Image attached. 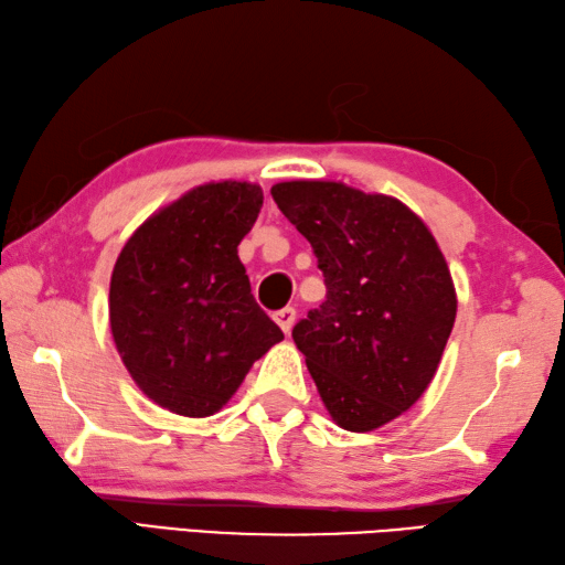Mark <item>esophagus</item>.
<instances>
[{"instance_id":"obj_1","label":"esophagus","mask_w":565,"mask_h":565,"mask_svg":"<svg viewBox=\"0 0 565 565\" xmlns=\"http://www.w3.org/2000/svg\"><path fill=\"white\" fill-rule=\"evenodd\" d=\"M273 319H275V323H278L285 333H290L292 326H295V319H297V311L292 307H285L280 311H275Z\"/></svg>"}]
</instances>
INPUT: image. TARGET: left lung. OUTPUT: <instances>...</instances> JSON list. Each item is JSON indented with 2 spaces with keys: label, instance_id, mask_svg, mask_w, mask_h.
I'll return each instance as SVG.
<instances>
[{
  "label": "left lung",
  "instance_id": "left-lung-1",
  "mask_svg": "<svg viewBox=\"0 0 565 565\" xmlns=\"http://www.w3.org/2000/svg\"><path fill=\"white\" fill-rule=\"evenodd\" d=\"M315 248L326 302L292 329L326 411L350 433L423 396L457 317L455 282L425 222L401 200L335 181L270 188Z\"/></svg>",
  "mask_w": 565,
  "mask_h": 565
}]
</instances>
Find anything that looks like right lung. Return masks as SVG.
Masks as SVG:
<instances>
[{
  "mask_svg": "<svg viewBox=\"0 0 565 565\" xmlns=\"http://www.w3.org/2000/svg\"><path fill=\"white\" fill-rule=\"evenodd\" d=\"M260 205L256 183L198 185L122 246L110 275V333L122 365L157 406L212 416L285 338L256 305L236 250Z\"/></svg>",
  "mask_w": 565,
  "mask_h": 565,
  "instance_id": "right-lung-1",
  "label": "right lung"
}]
</instances>
